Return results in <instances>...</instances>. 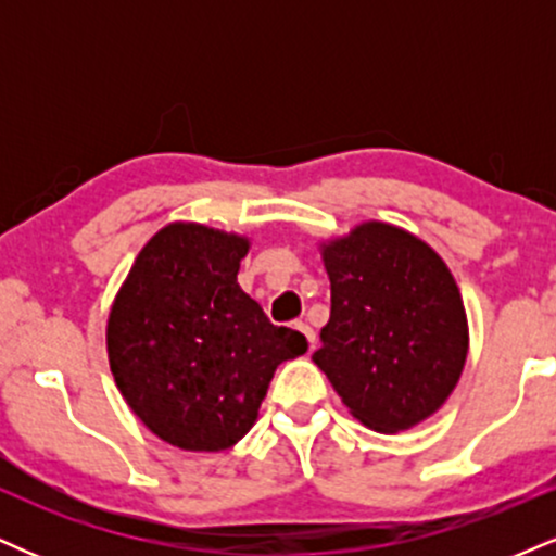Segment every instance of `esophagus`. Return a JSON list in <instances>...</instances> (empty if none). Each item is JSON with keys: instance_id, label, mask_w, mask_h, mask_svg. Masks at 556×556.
Segmentation results:
<instances>
[{"instance_id": "1", "label": "esophagus", "mask_w": 556, "mask_h": 556, "mask_svg": "<svg viewBox=\"0 0 556 556\" xmlns=\"http://www.w3.org/2000/svg\"><path fill=\"white\" fill-rule=\"evenodd\" d=\"M295 329H298V331H303L305 340H308V344H311V350H314V348H316V331L311 329L308 324H305V321H298V324H295Z\"/></svg>"}]
</instances>
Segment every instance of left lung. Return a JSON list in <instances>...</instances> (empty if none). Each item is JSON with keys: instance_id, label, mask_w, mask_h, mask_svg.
Returning <instances> with one entry per match:
<instances>
[{"instance_id": "8db88e82", "label": "left lung", "mask_w": 556, "mask_h": 556, "mask_svg": "<svg viewBox=\"0 0 556 556\" xmlns=\"http://www.w3.org/2000/svg\"><path fill=\"white\" fill-rule=\"evenodd\" d=\"M321 258L331 314L314 363L368 429H413L444 405L468 358L455 277L433 248L384 222L324 242Z\"/></svg>"}]
</instances>
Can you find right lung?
<instances>
[{
    "label": "right lung",
    "instance_id": "1",
    "mask_svg": "<svg viewBox=\"0 0 556 556\" xmlns=\"http://www.w3.org/2000/svg\"><path fill=\"white\" fill-rule=\"evenodd\" d=\"M248 238L175 222L143 245L106 321L114 384L172 446L219 452L256 424L277 366L308 350L240 290Z\"/></svg>",
    "mask_w": 556,
    "mask_h": 556
}]
</instances>
